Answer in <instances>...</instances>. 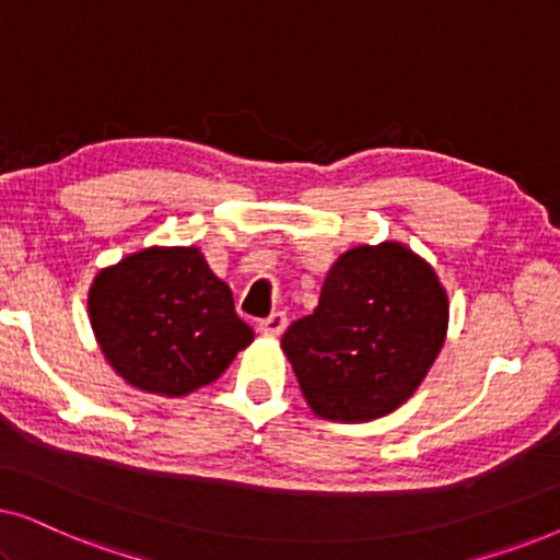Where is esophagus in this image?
<instances>
[{
  "mask_svg": "<svg viewBox=\"0 0 560 560\" xmlns=\"http://www.w3.org/2000/svg\"><path fill=\"white\" fill-rule=\"evenodd\" d=\"M285 326H288L285 313H272V316L259 320V331L270 334V336H280L282 331H285Z\"/></svg>",
  "mask_w": 560,
  "mask_h": 560,
  "instance_id": "34e87169",
  "label": "esophagus"
}]
</instances>
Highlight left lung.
I'll list each match as a JSON object with an SVG mask.
<instances>
[{
    "label": "left lung",
    "instance_id": "obj_1",
    "mask_svg": "<svg viewBox=\"0 0 560 560\" xmlns=\"http://www.w3.org/2000/svg\"><path fill=\"white\" fill-rule=\"evenodd\" d=\"M446 328L433 267L400 242L362 244L331 265L316 311L288 328L282 351L316 416L364 423L416 393Z\"/></svg>",
    "mask_w": 560,
    "mask_h": 560
}]
</instances>
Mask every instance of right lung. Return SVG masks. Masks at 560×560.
I'll use <instances>...</instances> for the list:
<instances>
[{
    "label": "right lung",
    "mask_w": 560,
    "mask_h": 560,
    "mask_svg": "<svg viewBox=\"0 0 560 560\" xmlns=\"http://www.w3.org/2000/svg\"><path fill=\"white\" fill-rule=\"evenodd\" d=\"M89 316L112 370L165 397L211 385L255 339L198 247H148L104 267Z\"/></svg>",
    "instance_id": "obj_1"
}]
</instances>
